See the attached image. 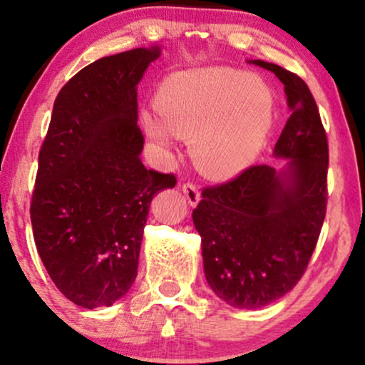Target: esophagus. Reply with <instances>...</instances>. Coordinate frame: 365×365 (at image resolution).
Returning a JSON list of instances; mask_svg holds the SVG:
<instances>
[{
	"instance_id": "1",
	"label": "esophagus",
	"mask_w": 365,
	"mask_h": 365,
	"mask_svg": "<svg viewBox=\"0 0 365 365\" xmlns=\"http://www.w3.org/2000/svg\"><path fill=\"white\" fill-rule=\"evenodd\" d=\"M182 190H183V194H185V197L188 199V204H190V206H195V204L200 200L199 187H197L194 182H185V183H183Z\"/></svg>"
}]
</instances>
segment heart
Here are the masks:
<instances>
[{"mask_svg": "<svg viewBox=\"0 0 365 365\" xmlns=\"http://www.w3.org/2000/svg\"><path fill=\"white\" fill-rule=\"evenodd\" d=\"M159 118L142 116L145 132L163 145L173 135L190 140L195 166L225 180L249 168L273 123L274 101L261 78L235 68L180 72L166 78L156 98Z\"/></svg>", "mask_w": 365, "mask_h": 365, "instance_id": "obj_1", "label": "heart"}]
</instances>
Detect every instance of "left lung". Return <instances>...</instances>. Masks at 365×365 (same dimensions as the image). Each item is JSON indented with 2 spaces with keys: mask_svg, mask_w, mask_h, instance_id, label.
<instances>
[{
  "mask_svg": "<svg viewBox=\"0 0 365 365\" xmlns=\"http://www.w3.org/2000/svg\"><path fill=\"white\" fill-rule=\"evenodd\" d=\"M284 86L292 115L274 145L287 168L255 165L202 188L192 212L212 292L238 309L282 299L307 269L328 202V139L307 83L274 63L250 61Z\"/></svg>",
  "mask_w": 365,
  "mask_h": 365,
  "instance_id": "8db88e82",
  "label": "left lung"
}]
</instances>
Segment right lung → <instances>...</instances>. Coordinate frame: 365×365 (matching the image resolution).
<instances>
[{
  "label": "right lung",
  "mask_w": 365,
  "mask_h": 365,
  "mask_svg": "<svg viewBox=\"0 0 365 365\" xmlns=\"http://www.w3.org/2000/svg\"><path fill=\"white\" fill-rule=\"evenodd\" d=\"M159 54L154 46L101 58L54 101L32 192V233L49 278L81 307H110L130 290L150 200L177 183L139 158L137 83Z\"/></svg>",
  "instance_id": "right-lung-1"
}]
</instances>
